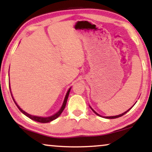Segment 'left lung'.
Masks as SVG:
<instances>
[{
  "label": "left lung",
  "instance_id": "obj_1",
  "mask_svg": "<svg viewBox=\"0 0 152 152\" xmlns=\"http://www.w3.org/2000/svg\"><path fill=\"white\" fill-rule=\"evenodd\" d=\"M133 107H134V106H133ZM132 108H131V109H132ZM131 109H129L128 110V111H126V112H124V113H122V114H120V115H115V116H110V117H104L105 118H109V119H113V118H119V117H121V116H122V115H124V114H125L126 113H127V112L129 111V110ZM91 109H92V111H93V112H94V113H95V114H96V115H99V116H100V117H102V115H99V114L98 113H96V112H95V111H94V110H93V109H92V108H91Z\"/></svg>",
  "mask_w": 152,
  "mask_h": 152
}]
</instances>
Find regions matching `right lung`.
Masks as SVG:
<instances>
[{
  "label": "right lung",
  "instance_id": "right-lung-1",
  "mask_svg": "<svg viewBox=\"0 0 152 152\" xmlns=\"http://www.w3.org/2000/svg\"><path fill=\"white\" fill-rule=\"evenodd\" d=\"M70 88L68 90V91L67 92V93H66V95L65 97V99H64V103H63V105H62V107L61 109H60V110L59 111L57 112V113H55V115H53V116H50V117H48V118H42V117H37V116H34V115H30V114L27 113L26 112H25L24 111H23V110L20 109V108L19 107V106H18L17 104H16V102H15V100H14L13 97H12V98H13V100L14 102V103L16 104V105L17 106V107L18 108V109L20 110V111L22 112L24 114V115H26V116H28V118H30L31 120H34V121H37L38 122H41V123H46V122H51L53 121V120H55L56 118H57L59 116L61 115L62 112H63L64 109H65L66 107V102H67V99H68V95H69V93H70ZM10 93H11V91H10ZM12 95V94H11Z\"/></svg>",
  "mask_w": 152,
  "mask_h": 152
}]
</instances>
